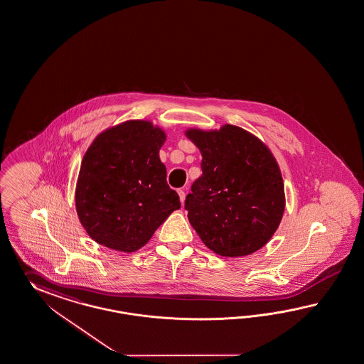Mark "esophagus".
Returning a JSON list of instances; mask_svg holds the SVG:
<instances>
[{"label":"esophagus","instance_id":"esophagus-1","mask_svg":"<svg viewBox=\"0 0 364 364\" xmlns=\"http://www.w3.org/2000/svg\"><path fill=\"white\" fill-rule=\"evenodd\" d=\"M178 197H180V201H181V204H184V201H186V191H184V189H178Z\"/></svg>","mask_w":364,"mask_h":364}]
</instances>
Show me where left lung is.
<instances>
[{
  "label": "left lung",
  "mask_w": 364,
  "mask_h": 364,
  "mask_svg": "<svg viewBox=\"0 0 364 364\" xmlns=\"http://www.w3.org/2000/svg\"><path fill=\"white\" fill-rule=\"evenodd\" d=\"M201 152L203 175L186 196L188 220L205 246L221 257H246L266 246L285 208L275 156L254 134L223 124L188 129Z\"/></svg>",
  "instance_id": "obj_1"
}]
</instances>
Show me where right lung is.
Returning a JSON list of instances; mask_svg holds the SVG:
<instances>
[{
    "mask_svg": "<svg viewBox=\"0 0 364 364\" xmlns=\"http://www.w3.org/2000/svg\"><path fill=\"white\" fill-rule=\"evenodd\" d=\"M166 138L150 121L130 119L107 127L89 146L75 204L82 228L98 245L134 252L180 209L159 158Z\"/></svg>",
    "mask_w": 364,
    "mask_h": 364,
    "instance_id": "add662e5",
    "label": "right lung"
}]
</instances>
